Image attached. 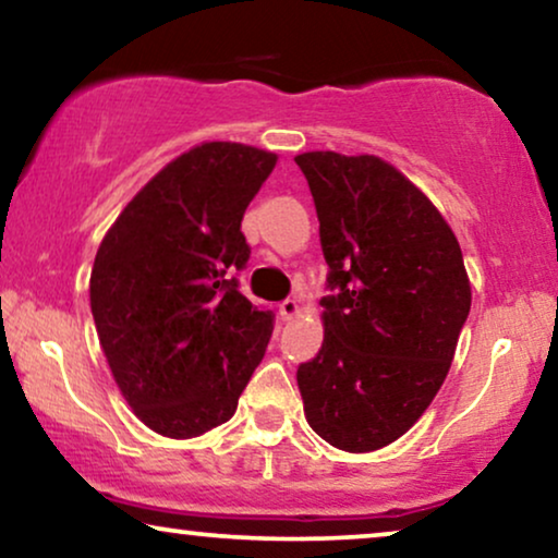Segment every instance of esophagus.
<instances>
[{
    "instance_id": "34e87169",
    "label": "esophagus",
    "mask_w": 558,
    "mask_h": 558,
    "mask_svg": "<svg viewBox=\"0 0 558 558\" xmlns=\"http://www.w3.org/2000/svg\"><path fill=\"white\" fill-rule=\"evenodd\" d=\"M278 314H280V318H283V322H291V318H293L295 314H299V301H295V299H286V301L278 306Z\"/></svg>"
}]
</instances>
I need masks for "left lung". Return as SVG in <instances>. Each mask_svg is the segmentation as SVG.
<instances>
[{
	"label": "left lung",
	"mask_w": 558,
	"mask_h": 558,
	"mask_svg": "<svg viewBox=\"0 0 558 558\" xmlns=\"http://www.w3.org/2000/svg\"><path fill=\"white\" fill-rule=\"evenodd\" d=\"M329 265L324 344L299 367L308 426L362 454L392 444L447 380L472 288L451 227L375 155L295 158Z\"/></svg>",
	"instance_id": "left-lung-1"
}]
</instances>
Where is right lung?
<instances>
[{"mask_svg":"<svg viewBox=\"0 0 558 558\" xmlns=\"http://www.w3.org/2000/svg\"><path fill=\"white\" fill-rule=\"evenodd\" d=\"M278 155L204 143L124 206L96 252L92 314L111 375L145 426L191 439L229 421L265 356L272 311L240 293L242 217Z\"/></svg>","mask_w":558,"mask_h":558,"instance_id":"1","label":"right lung"}]
</instances>
